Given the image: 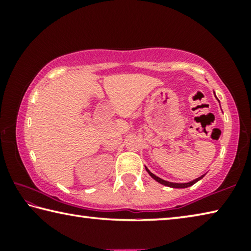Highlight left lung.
Wrapping results in <instances>:
<instances>
[{
    "mask_svg": "<svg viewBox=\"0 0 251 251\" xmlns=\"http://www.w3.org/2000/svg\"><path fill=\"white\" fill-rule=\"evenodd\" d=\"M215 96H216V95H215ZM216 99H217V97H216ZM217 100H218V99H217ZM145 168H146V171L148 172V174H150V175H151V177L154 178V179H155L156 181H158L159 184H161V185L172 187V188H187V187H190V186H193L194 184H196V182H197L198 180H201V178H202L203 176H205V175H201V177H198V178H196V179H194V180L189 181V182H182V184H178V182H171V181H167V180L161 179V178L157 177L156 175H154V174L148 171L147 167H145Z\"/></svg>",
    "mask_w": 251,
    "mask_h": 251,
    "instance_id": "8db88e82",
    "label": "left lung"
}]
</instances>
